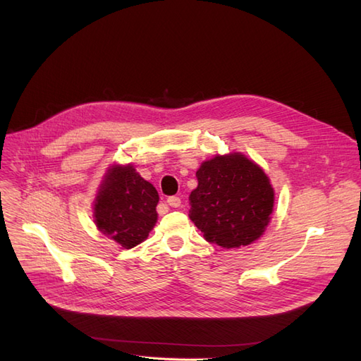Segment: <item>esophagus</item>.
Returning <instances> with one entry per match:
<instances>
[{"instance_id": "1", "label": "esophagus", "mask_w": 361, "mask_h": 361, "mask_svg": "<svg viewBox=\"0 0 361 361\" xmlns=\"http://www.w3.org/2000/svg\"><path fill=\"white\" fill-rule=\"evenodd\" d=\"M167 203H169L171 207H179L182 202H180L179 197H176V195H171V197L167 199Z\"/></svg>"}]
</instances>
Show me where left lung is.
I'll return each mask as SVG.
<instances>
[{"instance_id": "obj_1", "label": "left lung", "mask_w": 361, "mask_h": 361, "mask_svg": "<svg viewBox=\"0 0 361 361\" xmlns=\"http://www.w3.org/2000/svg\"><path fill=\"white\" fill-rule=\"evenodd\" d=\"M190 194V218L207 243L224 248L248 245L264 233L274 190L257 164L241 154L204 161Z\"/></svg>"}]
</instances>
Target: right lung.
<instances>
[{"instance_id": "right-lung-1", "label": "right lung", "mask_w": 361, "mask_h": 361, "mask_svg": "<svg viewBox=\"0 0 361 361\" xmlns=\"http://www.w3.org/2000/svg\"><path fill=\"white\" fill-rule=\"evenodd\" d=\"M158 191L133 166L108 170L94 200L99 231L125 248L143 243L157 223Z\"/></svg>"}]
</instances>
